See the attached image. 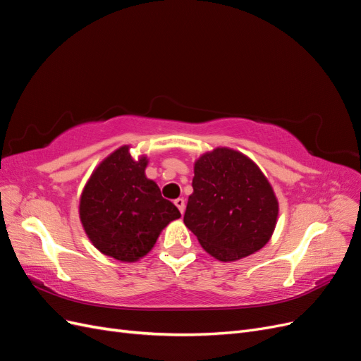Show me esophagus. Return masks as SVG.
Masks as SVG:
<instances>
[{
	"mask_svg": "<svg viewBox=\"0 0 361 361\" xmlns=\"http://www.w3.org/2000/svg\"><path fill=\"white\" fill-rule=\"evenodd\" d=\"M174 204H176V207L180 211V214H183V211H185V200L179 197V199L174 200Z\"/></svg>",
	"mask_w": 361,
	"mask_h": 361,
	"instance_id": "esophagus-1",
	"label": "esophagus"
}]
</instances>
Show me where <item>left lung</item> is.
Wrapping results in <instances>:
<instances>
[{
    "label": "left lung",
    "instance_id": "8db88e82",
    "mask_svg": "<svg viewBox=\"0 0 361 361\" xmlns=\"http://www.w3.org/2000/svg\"><path fill=\"white\" fill-rule=\"evenodd\" d=\"M183 223L218 260L233 262L264 247L274 232L279 202L256 164L218 147L194 164Z\"/></svg>",
    "mask_w": 361,
    "mask_h": 361
}]
</instances>
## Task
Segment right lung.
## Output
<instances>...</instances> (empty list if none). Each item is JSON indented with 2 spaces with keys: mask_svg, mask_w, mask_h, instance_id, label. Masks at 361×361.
<instances>
[{
  "mask_svg": "<svg viewBox=\"0 0 361 361\" xmlns=\"http://www.w3.org/2000/svg\"><path fill=\"white\" fill-rule=\"evenodd\" d=\"M147 158L135 161L123 146L93 171L80 200L87 236L101 253L135 262L155 245L161 231L180 212L146 178Z\"/></svg>",
  "mask_w": 361,
  "mask_h": 361,
  "instance_id": "right-lung-1",
  "label": "right lung"
}]
</instances>
